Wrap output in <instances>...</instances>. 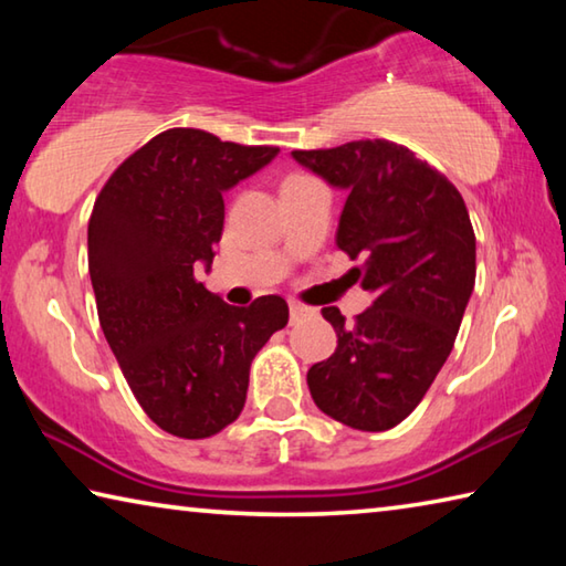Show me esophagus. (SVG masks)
<instances>
[{
    "mask_svg": "<svg viewBox=\"0 0 566 566\" xmlns=\"http://www.w3.org/2000/svg\"><path fill=\"white\" fill-rule=\"evenodd\" d=\"M306 314H310V306H304L300 302H290V317H292V322L306 317Z\"/></svg>",
    "mask_w": 566,
    "mask_h": 566,
    "instance_id": "obj_1",
    "label": "esophagus"
}]
</instances>
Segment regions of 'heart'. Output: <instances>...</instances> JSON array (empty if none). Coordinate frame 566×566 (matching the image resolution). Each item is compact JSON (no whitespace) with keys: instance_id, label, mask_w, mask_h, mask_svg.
<instances>
[{"instance_id":"b5f03b06","label":"heart","mask_w":566,"mask_h":566,"mask_svg":"<svg viewBox=\"0 0 566 566\" xmlns=\"http://www.w3.org/2000/svg\"><path fill=\"white\" fill-rule=\"evenodd\" d=\"M294 177H302V175H290V177H286V179H294Z\"/></svg>"}]
</instances>
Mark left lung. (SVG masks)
<instances>
[{
	"mask_svg": "<svg viewBox=\"0 0 566 566\" xmlns=\"http://www.w3.org/2000/svg\"><path fill=\"white\" fill-rule=\"evenodd\" d=\"M292 157L349 191L334 242L361 262L352 274L371 294L352 324L324 306L337 349L306 371V385L327 417L387 432L415 411L454 347L476 276L467 205L442 171L387 139Z\"/></svg>",
	"mask_w": 566,
	"mask_h": 566,
	"instance_id": "1",
	"label": "left lung"
}]
</instances>
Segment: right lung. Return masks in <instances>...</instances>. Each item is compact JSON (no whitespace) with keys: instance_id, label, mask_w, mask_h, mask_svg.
<instances>
[{"instance_id":"obj_1","label":"right lung","mask_w":566,"mask_h":566,"mask_svg":"<svg viewBox=\"0 0 566 566\" xmlns=\"http://www.w3.org/2000/svg\"><path fill=\"white\" fill-rule=\"evenodd\" d=\"M276 151L175 127L124 159L94 202L102 332L139 407L179 439L214 437L242 415L254 354L290 319L282 296L232 306L197 280L222 239V195Z\"/></svg>"}]
</instances>
